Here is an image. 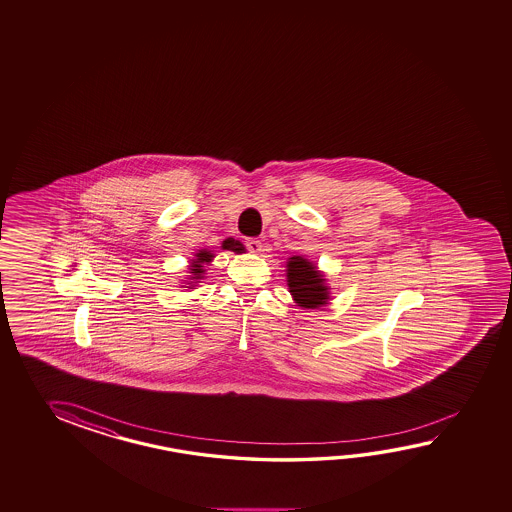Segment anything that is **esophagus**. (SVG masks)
Here are the masks:
<instances>
[{
  "instance_id": "1",
  "label": "esophagus",
  "mask_w": 512,
  "mask_h": 512,
  "mask_svg": "<svg viewBox=\"0 0 512 512\" xmlns=\"http://www.w3.org/2000/svg\"><path fill=\"white\" fill-rule=\"evenodd\" d=\"M261 241L260 240H247V249L252 252V254H260L261 252Z\"/></svg>"
}]
</instances>
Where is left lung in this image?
<instances>
[{
  "label": "left lung",
  "mask_w": 512,
  "mask_h": 512,
  "mask_svg": "<svg viewBox=\"0 0 512 512\" xmlns=\"http://www.w3.org/2000/svg\"><path fill=\"white\" fill-rule=\"evenodd\" d=\"M285 272L292 300L301 309H318L331 301V287L316 263L303 256H291Z\"/></svg>",
  "instance_id": "1"
}]
</instances>
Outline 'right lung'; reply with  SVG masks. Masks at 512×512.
I'll return each instance as SVG.
<instances>
[{
	"mask_svg": "<svg viewBox=\"0 0 512 512\" xmlns=\"http://www.w3.org/2000/svg\"><path fill=\"white\" fill-rule=\"evenodd\" d=\"M221 247H223L225 251L236 252V254L245 252L243 243H241V241L234 240V238H227V240L223 241V245H221ZM212 260H214V254H212V251H207V249H201V251L194 254V258L191 260V265H189V272H191V276L185 280L189 281V283H187V285H189V289L196 287V283H200V280H203V276H205V265H209Z\"/></svg>",
	"mask_w": 512,
	"mask_h": 512,
	"instance_id": "1",
	"label": "right lung"
}]
</instances>
